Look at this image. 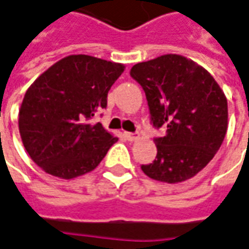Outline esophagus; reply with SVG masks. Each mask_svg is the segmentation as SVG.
<instances>
[{
	"mask_svg": "<svg viewBox=\"0 0 249 249\" xmlns=\"http://www.w3.org/2000/svg\"><path fill=\"white\" fill-rule=\"evenodd\" d=\"M125 138L128 139L129 142H135L139 138L138 133H132V132H125Z\"/></svg>",
	"mask_w": 249,
	"mask_h": 249,
	"instance_id": "34e87169",
	"label": "esophagus"
}]
</instances>
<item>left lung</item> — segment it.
<instances>
[{
    "label": "left lung",
    "mask_w": 249,
    "mask_h": 249,
    "mask_svg": "<svg viewBox=\"0 0 249 249\" xmlns=\"http://www.w3.org/2000/svg\"><path fill=\"white\" fill-rule=\"evenodd\" d=\"M131 77L142 86L154 128L157 157L142 165L150 178L167 184L188 180L214 158L228 129V101L209 72L177 54L139 62Z\"/></svg>",
    "instance_id": "1"
}]
</instances>
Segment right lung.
Instances as JSON below:
<instances>
[{"label":"right lung","instance_id":"right-lung-1","mask_svg":"<svg viewBox=\"0 0 249 249\" xmlns=\"http://www.w3.org/2000/svg\"><path fill=\"white\" fill-rule=\"evenodd\" d=\"M124 65L68 55L32 83L18 111V131L31 160L46 173L75 178L94 170L117 138L89 120L106 109Z\"/></svg>","mask_w":249,"mask_h":249}]
</instances>
